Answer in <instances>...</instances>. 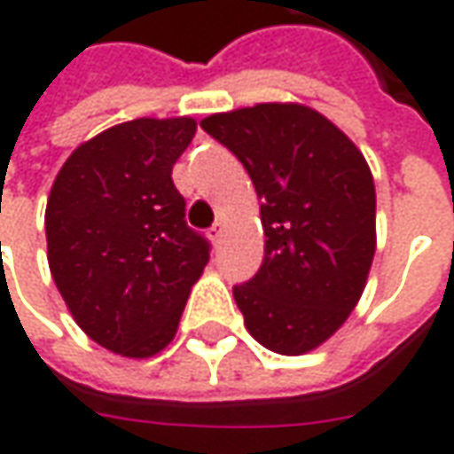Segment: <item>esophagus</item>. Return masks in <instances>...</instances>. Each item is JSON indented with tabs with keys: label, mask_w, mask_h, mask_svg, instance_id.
I'll use <instances>...</instances> for the list:
<instances>
[{
	"label": "esophagus",
	"mask_w": 454,
	"mask_h": 454,
	"mask_svg": "<svg viewBox=\"0 0 454 454\" xmlns=\"http://www.w3.org/2000/svg\"><path fill=\"white\" fill-rule=\"evenodd\" d=\"M222 235H224V224H222V222H215V224L209 227V239H212L215 245H219V242H222Z\"/></svg>",
	"instance_id": "34e87169"
}]
</instances>
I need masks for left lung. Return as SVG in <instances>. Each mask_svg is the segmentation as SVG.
<instances>
[{
	"mask_svg": "<svg viewBox=\"0 0 454 454\" xmlns=\"http://www.w3.org/2000/svg\"><path fill=\"white\" fill-rule=\"evenodd\" d=\"M247 168L265 257L232 288L257 343L283 356L313 351L356 308L376 250L374 176L325 115L301 103H260L200 123Z\"/></svg>",
	"mask_w": 454,
	"mask_h": 454,
	"instance_id": "8db88e82",
	"label": "left lung"
}]
</instances>
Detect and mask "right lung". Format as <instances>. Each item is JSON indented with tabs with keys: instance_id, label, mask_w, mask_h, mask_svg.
Wrapping results in <instances>:
<instances>
[{
	"instance_id": "add662e5",
	"label": "right lung",
	"mask_w": 454,
	"mask_h": 454,
	"mask_svg": "<svg viewBox=\"0 0 454 454\" xmlns=\"http://www.w3.org/2000/svg\"><path fill=\"white\" fill-rule=\"evenodd\" d=\"M194 118H136L80 144L44 209L47 262L80 328L103 348L149 358L166 348L209 242L186 219L171 168Z\"/></svg>"
}]
</instances>
